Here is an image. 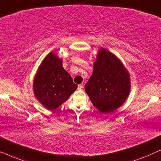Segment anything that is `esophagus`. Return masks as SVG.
<instances>
[{"label":"esophagus","mask_w":161,"mask_h":161,"mask_svg":"<svg viewBox=\"0 0 161 161\" xmlns=\"http://www.w3.org/2000/svg\"><path fill=\"white\" fill-rule=\"evenodd\" d=\"M83 86H84V85H83V83H80V84H79L78 86V89H83Z\"/></svg>","instance_id":"obj_1"}]
</instances>
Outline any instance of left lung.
I'll use <instances>...</instances> for the list:
<instances>
[{
	"label": "left lung",
	"instance_id": "8db88e82",
	"mask_svg": "<svg viewBox=\"0 0 161 161\" xmlns=\"http://www.w3.org/2000/svg\"><path fill=\"white\" fill-rule=\"evenodd\" d=\"M130 75L122 61L106 49L99 50L92 76L85 91L92 104L101 113L119 108L130 92Z\"/></svg>",
	"mask_w": 161,
	"mask_h": 161
}]
</instances>
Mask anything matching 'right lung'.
<instances>
[{
	"instance_id": "right-lung-1",
	"label": "right lung",
	"mask_w": 161,
	"mask_h": 161,
	"mask_svg": "<svg viewBox=\"0 0 161 161\" xmlns=\"http://www.w3.org/2000/svg\"><path fill=\"white\" fill-rule=\"evenodd\" d=\"M70 75L64 69L62 59L50 52L42 61L35 75L33 89L35 97L48 110H55L75 91Z\"/></svg>"
}]
</instances>
